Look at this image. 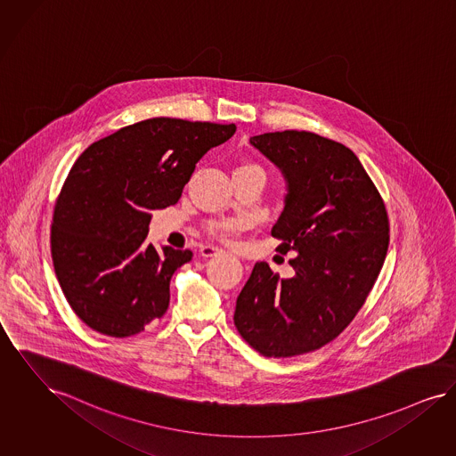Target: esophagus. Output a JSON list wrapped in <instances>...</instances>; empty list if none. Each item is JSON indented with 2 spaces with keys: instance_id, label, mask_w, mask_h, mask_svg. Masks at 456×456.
<instances>
[{
  "instance_id": "34e87169",
  "label": "esophagus",
  "mask_w": 456,
  "mask_h": 456,
  "mask_svg": "<svg viewBox=\"0 0 456 456\" xmlns=\"http://www.w3.org/2000/svg\"><path fill=\"white\" fill-rule=\"evenodd\" d=\"M221 253H223V248H220V247H213V245H204L203 248H201V255L206 256V258L218 256Z\"/></svg>"
}]
</instances>
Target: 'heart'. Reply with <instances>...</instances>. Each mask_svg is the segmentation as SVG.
I'll return each mask as SVG.
<instances>
[{
	"label": "heart",
	"instance_id": "1",
	"mask_svg": "<svg viewBox=\"0 0 456 456\" xmlns=\"http://www.w3.org/2000/svg\"><path fill=\"white\" fill-rule=\"evenodd\" d=\"M240 169L260 170L256 166H253V164H243V166H240L236 170ZM260 172H262V170H260ZM236 228H238V224L233 223V221H223V223L211 224V232H213L215 235L220 236V238H228V236L235 232Z\"/></svg>",
	"mask_w": 456,
	"mask_h": 456
}]
</instances>
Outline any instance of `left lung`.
<instances>
[{
	"label": "left lung",
	"mask_w": 456,
	"mask_h": 456,
	"mask_svg": "<svg viewBox=\"0 0 456 456\" xmlns=\"http://www.w3.org/2000/svg\"><path fill=\"white\" fill-rule=\"evenodd\" d=\"M286 181L272 228L294 269L281 279L256 262L236 299L235 326L256 352L294 356L337 338L365 303L384 265L388 220L358 157L330 138L286 130L250 138Z\"/></svg>",
	"instance_id": "obj_1"
}]
</instances>
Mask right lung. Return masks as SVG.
<instances>
[{
  "mask_svg": "<svg viewBox=\"0 0 456 456\" xmlns=\"http://www.w3.org/2000/svg\"><path fill=\"white\" fill-rule=\"evenodd\" d=\"M235 132L233 123L145 119L76 160L53 209L52 260L91 330L132 337L166 314L170 279L192 252L147 243L152 211L177 203L204 153Z\"/></svg>",
  "mask_w": 456,
  "mask_h": 456,
  "instance_id": "add662e5",
  "label": "right lung"
}]
</instances>
